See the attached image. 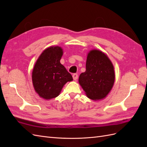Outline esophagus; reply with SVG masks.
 Listing matches in <instances>:
<instances>
[{"label": "esophagus", "instance_id": "esophagus-1", "mask_svg": "<svg viewBox=\"0 0 147 147\" xmlns=\"http://www.w3.org/2000/svg\"><path fill=\"white\" fill-rule=\"evenodd\" d=\"M72 77H73V78H74V80H77V78H78V74H74L73 75H72Z\"/></svg>", "mask_w": 147, "mask_h": 147}]
</instances>
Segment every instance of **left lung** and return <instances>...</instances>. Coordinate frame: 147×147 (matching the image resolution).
Returning a JSON list of instances; mask_svg holds the SVG:
<instances>
[{
	"instance_id": "1",
	"label": "left lung",
	"mask_w": 147,
	"mask_h": 147,
	"mask_svg": "<svg viewBox=\"0 0 147 147\" xmlns=\"http://www.w3.org/2000/svg\"><path fill=\"white\" fill-rule=\"evenodd\" d=\"M115 78L114 67L108 56L97 50L89 52L86 71L78 79L88 98L95 100L105 98L112 90Z\"/></svg>"
}]
</instances>
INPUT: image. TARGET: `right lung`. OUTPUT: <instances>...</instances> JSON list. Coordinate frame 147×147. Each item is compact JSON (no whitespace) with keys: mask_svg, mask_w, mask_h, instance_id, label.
Listing matches in <instances>:
<instances>
[{"mask_svg":"<svg viewBox=\"0 0 147 147\" xmlns=\"http://www.w3.org/2000/svg\"><path fill=\"white\" fill-rule=\"evenodd\" d=\"M63 55L61 47H50L42 53L35 64L32 74L33 86L44 99L58 96L64 84L73 80L72 75L60 63Z\"/></svg>","mask_w":147,"mask_h":147,"instance_id":"1","label":"right lung"}]
</instances>
